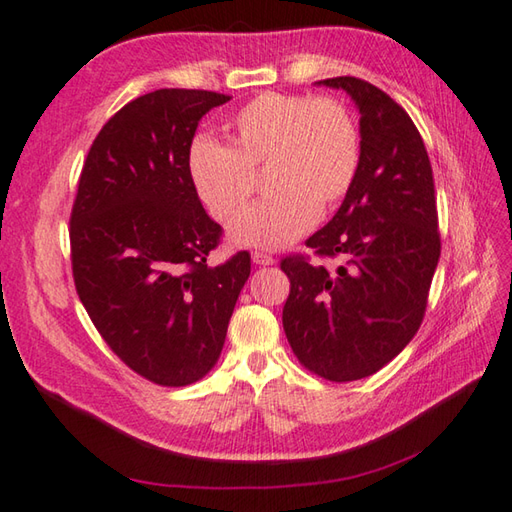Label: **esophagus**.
I'll use <instances>...</instances> for the list:
<instances>
[{
    "mask_svg": "<svg viewBox=\"0 0 512 512\" xmlns=\"http://www.w3.org/2000/svg\"><path fill=\"white\" fill-rule=\"evenodd\" d=\"M253 262H255L257 266H273V264H275V257L264 253V250H255V253H253Z\"/></svg>",
    "mask_w": 512,
    "mask_h": 512,
    "instance_id": "esophagus-1",
    "label": "esophagus"
}]
</instances>
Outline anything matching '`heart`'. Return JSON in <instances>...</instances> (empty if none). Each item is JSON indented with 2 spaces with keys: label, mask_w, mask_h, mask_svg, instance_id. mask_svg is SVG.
Instances as JSON below:
<instances>
[{
  "label": "heart",
  "mask_w": 512,
  "mask_h": 512,
  "mask_svg": "<svg viewBox=\"0 0 512 512\" xmlns=\"http://www.w3.org/2000/svg\"><path fill=\"white\" fill-rule=\"evenodd\" d=\"M226 146L199 137L190 146L188 175L217 222L244 213L257 190L268 195L230 228L239 246L279 248L348 195L362 157L359 130L330 97L262 93L224 126Z\"/></svg>",
  "instance_id": "b5f03b06"
}]
</instances>
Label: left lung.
I'll list each match as a JSON object with an SVG mask.
<instances>
[{"mask_svg":"<svg viewBox=\"0 0 512 512\" xmlns=\"http://www.w3.org/2000/svg\"><path fill=\"white\" fill-rule=\"evenodd\" d=\"M317 84L355 102L362 157L335 217L306 239L339 266L282 259V322L299 364L328 382H355L395 359L422 326L442 253L437 197L424 139L395 99L357 77Z\"/></svg>","mask_w":512,"mask_h":512,"instance_id":"left-lung-1","label":"left lung"}]
</instances>
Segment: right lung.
<instances>
[{"label": "right lung", "mask_w": 512, "mask_h": 512, "mask_svg": "<svg viewBox=\"0 0 512 512\" xmlns=\"http://www.w3.org/2000/svg\"><path fill=\"white\" fill-rule=\"evenodd\" d=\"M228 99L186 88L133 99L99 130L79 175L70 213L77 295L110 350L159 386H188L217 364L250 275L246 250L206 264L222 226L188 175L199 119Z\"/></svg>", "instance_id": "add662e5"}]
</instances>
